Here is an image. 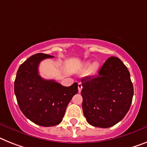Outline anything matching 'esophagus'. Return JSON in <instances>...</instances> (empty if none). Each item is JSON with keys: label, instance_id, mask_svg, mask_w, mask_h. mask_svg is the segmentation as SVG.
I'll return each instance as SVG.
<instances>
[{"label": "esophagus", "instance_id": "obj_1", "mask_svg": "<svg viewBox=\"0 0 147 147\" xmlns=\"http://www.w3.org/2000/svg\"><path fill=\"white\" fill-rule=\"evenodd\" d=\"M82 85L81 82H79L78 83V90H79V92H80L81 90H82Z\"/></svg>", "mask_w": 147, "mask_h": 147}]
</instances>
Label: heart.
Wrapping results in <instances>:
<instances>
[{
	"instance_id": "obj_1",
	"label": "heart",
	"mask_w": 147,
	"mask_h": 147,
	"mask_svg": "<svg viewBox=\"0 0 147 147\" xmlns=\"http://www.w3.org/2000/svg\"><path fill=\"white\" fill-rule=\"evenodd\" d=\"M86 67L88 68V67H89V66H88V65H87ZM98 64L97 62H94V63H93L92 65H91L89 70H90V72L92 73L93 74V73H94L95 71H97V70H98Z\"/></svg>"
}]
</instances>
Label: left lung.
<instances>
[{
  "label": "left lung",
  "instance_id": "8db88e82",
  "mask_svg": "<svg viewBox=\"0 0 147 147\" xmlns=\"http://www.w3.org/2000/svg\"><path fill=\"white\" fill-rule=\"evenodd\" d=\"M82 84L83 114L91 125L109 128L124 118L134 88L130 73L119 59L110 57L98 75L85 76Z\"/></svg>",
  "mask_w": 147,
  "mask_h": 147
}]
</instances>
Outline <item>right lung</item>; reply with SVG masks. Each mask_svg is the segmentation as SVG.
Instances as JSON below:
<instances>
[{"instance_id": "1", "label": "right lung", "mask_w": 147, "mask_h": 147, "mask_svg": "<svg viewBox=\"0 0 147 147\" xmlns=\"http://www.w3.org/2000/svg\"><path fill=\"white\" fill-rule=\"evenodd\" d=\"M54 56L38 53L23 62L17 71L14 92L20 110L38 125L49 127L59 124L73 96L78 92V84L63 86L55 80L39 75L40 62Z\"/></svg>"}]
</instances>
